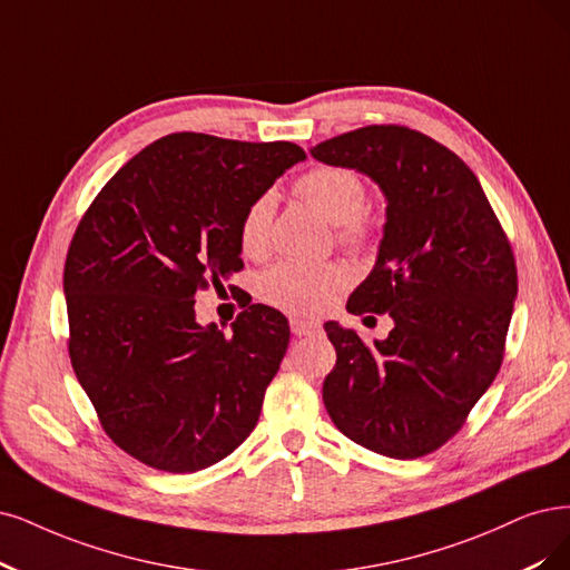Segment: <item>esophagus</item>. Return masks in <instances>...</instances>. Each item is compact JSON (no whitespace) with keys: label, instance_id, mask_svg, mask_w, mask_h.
Instances as JSON below:
<instances>
[{"label":"esophagus","instance_id":"1","mask_svg":"<svg viewBox=\"0 0 570 570\" xmlns=\"http://www.w3.org/2000/svg\"><path fill=\"white\" fill-rule=\"evenodd\" d=\"M291 331H293V335H312V333H317V331H322V324L320 322H307V320H298V317H293L291 320Z\"/></svg>","mask_w":570,"mask_h":570}]
</instances>
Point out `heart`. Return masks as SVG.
Wrapping results in <instances>:
<instances>
[{"label":"heart","mask_w":570,"mask_h":570,"mask_svg":"<svg viewBox=\"0 0 570 570\" xmlns=\"http://www.w3.org/2000/svg\"><path fill=\"white\" fill-rule=\"evenodd\" d=\"M296 193L320 214L338 225V242L362 250L375 237L373 220L364 214L366 183L345 166H314L296 180ZM277 199L265 189L253 199L239 223V244L246 256L258 258L269 248ZM347 286V272L335 265H307L286 261L261 277V296L286 312L320 314Z\"/></svg>","instance_id":"heart-1"}]
</instances>
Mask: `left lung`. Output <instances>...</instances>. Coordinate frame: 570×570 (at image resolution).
<instances>
[{
	"instance_id": "left-lung-1",
	"label": "left lung",
	"mask_w": 570,
	"mask_h": 570,
	"mask_svg": "<svg viewBox=\"0 0 570 570\" xmlns=\"http://www.w3.org/2000/svg\"><path fill=\"white\" fill-rule=\"evenodd\" d=\"M312 157L371 176L387 197L385 235L352 314H390L366 345L324 324L335 366L324 404L347 439L413 460L453 439L502 366L517 298L512 244L472 168L434 138L373 124L312 147Z\"/></svg>"
}]
</instances>
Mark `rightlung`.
I'll return each instance as SVG.
<instances>
[{
  "label": "right lung",
  "instance_id": "add662e5",
  "mask_svg": "<svg viewBox=\"0 0 570 570\" xmlns=\"http://www.w3.org/2000/svg\"><path fill=\"white\" fill-rule=\"evenodd\" d=\"M296 142L171 134L105 183L68 248V352L98 423L147 468L199 472L256 428L288 347V322L248 305L232 333L195 320V296L244 267L246 206Z\"/></svg>",
  "mask_w": 570,
  "mask_h": 570
}]
</instances>
